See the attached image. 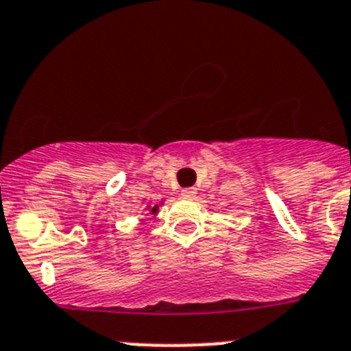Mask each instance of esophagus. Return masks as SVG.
Here are the masks:
<instances>
[{
  "instance_id": "obj_1",
  "label": "esophagus",
  "mask_w": 351,
  "mask_h": 351,
  "mask_svg": "<svg viewBox=\"0 0 351 351\" xmlns=\"http://www.w3.org/2000/svg\"><path fill=\"white\" fill-rule=\"evenodd\" d=\"M181 195H182V197H186V198H193L195 195H197V189H195V188H184L181 191Z\"/></svg>"
}]
</instances>
